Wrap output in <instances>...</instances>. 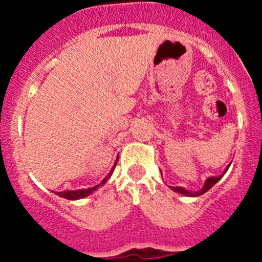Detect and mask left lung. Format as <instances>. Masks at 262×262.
Masks as SVG:
<instances>
[{
  "instance_id": "1",
  "label": "left lung",
  "mask_w": 262,
  "mask_h": 262,
  "mask_svg": "<svg viewBox=\"0 0 262 262\" xmlns=\"http://www.w3.org/2000/svg\"><path fill=\"white\" fill-rule=\"evenodd\" d=\"M228 167H229V165L227 166L226 170H224V172L222 173L221 176H212V178H208L207 181H205L204 186H203V189L199 190V191H196V192H191V191H189V190L184 189V187H179V186H171V189H172L173 191L179 192V194L186 195V196H200V195H203V194H204V192H207L209 189H212L214 185H215L216 182L221 180L222 178H223V175L227 172Z\"/></svg>"
}]
</instances>
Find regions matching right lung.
<instances>
[{
	"instance_id": "obj_1",
	"label": "right lung",
	"mask_w": 262,
	"mask_h": 262,
	"mask_svg": "<svg viewBox=\"0 0 262 262\" xmlns=\"http://www.w3.org/2000/svg\"><path fill=\"white\" fill-rule=\"evenodd\" d=\"M118 160H119V157L116 158V161H115V163H114V167L112 168V171H110L109 175H107L106 178H105L104 180L101 181V184H100V185H96V186H94V187H89V189H81V190H67V191L55 192V194H57L58 196L64 198V199H68V200H77V199H82V198L89 196V195H91L92 192H94L95 190L97 189V187L101 186V185H104L105 182H106L107 179H109L110 176H112V173H113V171H114V168H115L116 163H118Z\"/></svg>"
}]
</instances>
